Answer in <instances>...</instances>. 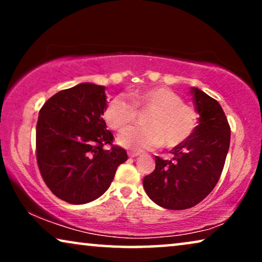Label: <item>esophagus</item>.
Here are the masks:
<instances>
[{
    "instance_id": "1",
    "label": "esophagus",
    "mask_w": 262,
    "mask_h": 262,
    "mask_svg": "<svg viewBox=\"0 0 262 262\" xmlns=\"http://www.w3.org/2000/svg\"><path fill=\"white\" fill-rule=\"evenodd\" d=\"M128 155V157H137V156H139L141 155V152H136V151H130L127 154Z\"/></svg>"
}]
</instances>
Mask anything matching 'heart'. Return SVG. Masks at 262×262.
<instances>
[{
	"label": "heart",
	"instance_id": "obj_1",
	"mask_svg": "<svg viewBox=\"0 0 262 262\" xmlns=\"http://www.w3.org/2000/svg\"><path fill=\"white\" fill-rule=\"evenodd\" d=\"M131 102L123 96L111 100L105 111L107 124L123 130L136 119V109L148 108L145 127H128L118 136V143L134 151L155 149L161 144L173 148L191 137L198 124V116L181 96L167 87H152L130 94Z\"/></svg>",
	"mask_w": 262,
	"mask_h": 262
}]
</instances>
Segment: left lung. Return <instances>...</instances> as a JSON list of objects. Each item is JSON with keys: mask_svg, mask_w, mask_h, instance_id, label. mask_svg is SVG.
I'll return each mask as SVG.
<instances>
[{"mask_svg": "<svg viewBox=\"0 0 262 262\" xmlns=\"http://www.w3.org/2000/svg\"><path fill=\"white\" fill-rule=\"evenodd\" d=\"M191 95L199 114L194 132L170 150L171 160L156 156L155 170L143 179L146 194L164 209H189L209 195L230 145V126L218 101L195 87Z\"/></svg>", "mask_w": 262, "mask_h": 262, "instance_id": "1", "label": "left lung"}]
</instances>
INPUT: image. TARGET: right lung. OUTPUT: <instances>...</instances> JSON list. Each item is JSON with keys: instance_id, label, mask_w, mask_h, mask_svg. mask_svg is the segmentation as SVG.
Here are the masks:
<instances>
[{"instance_id": "right-lung-1", "label": "right lung", "mask_w": 262, "mask_h": 262, "mask_svg": "<svg viewBox=\"0 0 262 262\" xmlns=\"http://www.w3.org/2000/svg\"><path fill=\"white\" fill-rule=\"evenodd\" d=\"M103 85L80 83L51 96L39 111L37 162L45 184L59 199L87 204L105 193L127 160L102 119ZM110 144L111 149H104Z\"/></svg>"}]
</instances>
